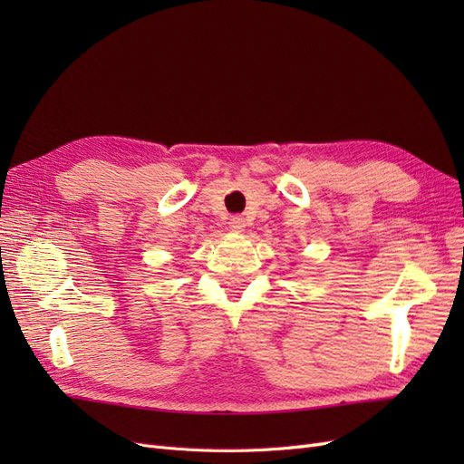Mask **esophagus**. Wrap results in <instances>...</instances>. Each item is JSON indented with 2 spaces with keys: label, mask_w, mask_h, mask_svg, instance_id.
<instances>
[{
  "label": "esophagus",
  "mask_w": 464,
  "mask_h": 464,
  "mask_svg": "<svg viewBox=\"0 0 464 464\" xmlns=\"http://www.w3.org/2000/svg\"><path fill=\"white\" fill-rule=\"evenodd\" d=\"M228 224L234 232H242L246 228V218L242 215H234V217H230Z\"/></svg>",
  "instance_id": "obj_1"
}]
</instances>
